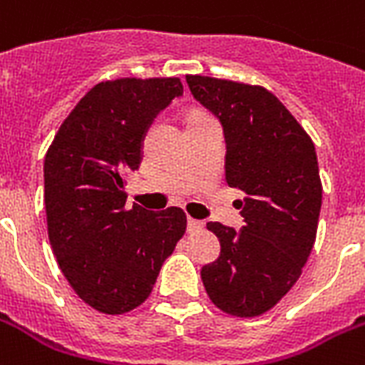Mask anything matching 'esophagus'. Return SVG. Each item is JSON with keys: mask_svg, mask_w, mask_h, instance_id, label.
<instances>
[{"mask_svg": "<svg viewBox=\"0 0 365 365\" xmlns=\"http://www.w3.org/2000/svg\"><path fill=\"white\" fill-rule=\"evenodd\" d=\"M202 227H204L202 221H198V219H192V217L187 219V230H189V232H198V230H202Z\"/></svg>", "mask_w": 365, "mask_h": 365, "instance_id": "obj_1", "label": "esophagus"}]
</instances>
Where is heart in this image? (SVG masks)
Instances as JSON below:
<instances>
[{
	"instance_id": "heart-1",
	"label": "heart",
	"mask_w": 365,
	"mask_h": 365,
	"mask_svg": "<svg viewBox=\"0 0 365 365\" xmlns=\"http://www.w3.org/2000/svg\"><path fill=\"white\" fill-rule=\"evenodd\" d=\"M200 114H206V112H200V110H192L191 114H189V118H191V115H200Z\"/></svg>"
}]
</instances>
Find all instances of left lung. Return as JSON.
Instances as JSON below:
<instances>
[{
    "label": "left lung",
    "mask_w": 365,
    "mask_h": 365,
    "mask_svg": "<svg viewBox=\"0 0 365 365\" xmlns=\"http://www.w3.org/2000/svg\"><path fill=\"white\" fill-rule=\"evenodd\" d=\"M192 97L217 115L227 140V183L245 192V227L206 225L221 255L204 266V289L221 311L259 317L292 289L319 227L322 183L315 144L262 86L187 75Z\"/></svg>",
    "instance_id": "obj_1"
}]
</instances>
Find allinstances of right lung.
Here are the masks:
<instances>
[{"instance_id": "obj_1", "label": "right lung", "mask_w": 365, "mask_h": 365, "mask_svg": "<svg viewBox=\"0 0 365 365\" xmlns=\"http://www.w3.org/2000/svg\"><path fill=\"white\" fill-rule=\"evenodd\" d=\"M182 93L176 76L99 82L65 118L44 157L50 245L80 300L99 313L123 315L144 304L187 229L182 208H127L123 191L140 165L148 125Z\"/></svg>"}]
</instances>
